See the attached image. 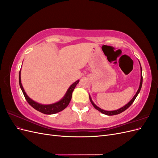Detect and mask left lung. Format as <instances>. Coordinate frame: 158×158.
<instances>
[{
	"mask_svg": "<svg viewBox=\"0 0 158 158\" xmlns=\"http://www.w3.org/2000/svg\"><path fill=\"white\" fill-rule=\"evenodd\" d=\"M139 61V60H138ZM139 64H140V85H139V88H138V90H137V92H136V94L134 95V97L132 98V99L131 100L130 102H129L128 103H127L125 106H124L123 107H121V108H119V109H116V110H113V111H106V110H104V109H101L100 107H99L98 106H97L96 105H95L94 103V102L92 101V98H91V96H90V95L89 94V100H90V102H91V103H92V104L93 105V106L97 110H98V111H99V112H101L102 113H103V114H106V115H114V114H119V113H121L122 112H123L124 111H125L126 109H127L129 107H130L131 105L132 104V103L134 102V101H135V99L136 98V97H137V95H138V94L140 93V89H141V88H142V66H141V65H140V61H139Z\"/></svg>",
	"mask_w": 158,
	"mask_h": 158,
	"instance_id": "left-lung-1",
	"label": "left lung"
}]
</instances>
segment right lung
Wrapping results in <instances>:
<instances>
[{
    "instance_id": "add662e5",
    "label": "right lung",
    "mask_w": 158,
    "mask_h": 158,
    "mask_svg": "<svg viewBox=\"0 0 158 158\" xmlns=\"http://www.w3.org/2000/svg\"><path fill=\"white\" fill-rule=\"evenodd\" d=\"M79 81H80L79 80H76L75 82H74L70 85V86L68 88L67 91H66V92L64 94L63 98L60 100H59V101L55 102L54 103L44 105V104H41L35 102L34 100L31 99L27 95L24 89H23L22 86V82H21V70H20V73H19V84H20V88L22 91L23 95H24L26 101L32 107L36 109L37 111L46 114H55L56 113H59L61 111H63V110H64L69 106V104L72 99V95H73V91L75 87L76 86V85L78 84Z\"/></svg>"
}]
</instances>
